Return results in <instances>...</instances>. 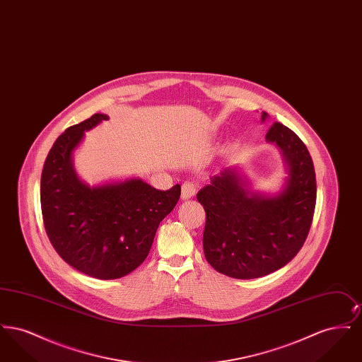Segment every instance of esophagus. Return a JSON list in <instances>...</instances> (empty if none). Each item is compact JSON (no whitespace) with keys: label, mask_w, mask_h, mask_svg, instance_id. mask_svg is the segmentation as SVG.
<instances>
[{"label":"esophagus","mask_w":362,"mask_h":362,"mask_svg":"<svg viewBox=\"0 0 362 362\" xmlns=\"http://www.w3.org/2000/svg\"><path fill=\"white\" fill-rule=\"evenodd\" d=\"M195 192H197V187H195V185L192 182L183 183V186H182V199L192 198L195 195Z\"/></svg>","instance_id":"obj_1"}]
</instances>
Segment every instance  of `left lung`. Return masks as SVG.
Instances as JSON below:
<instances>
[{
    "label": "left lung",
    "mask_w": 362,
    "mask_h": 362,
    "mask_svg": "<svg viewBox=\"0 0 362 362\" xmlns=\"http://www.w3.org/2000/svg\"><path fill=\"white\" fill-rule=\"evenodd\" d=\"M267 117L262 112V122ZM266 142L279 151L286 167L288 176L278 192L254 191L239 168H225L197 194L206 211V260L232 278L252 279L284 267L303 247L312 224L316 176L307 146L278 122Z\"/></svg>",
    "instance_id": "left-lung-1"
}]
</instances>
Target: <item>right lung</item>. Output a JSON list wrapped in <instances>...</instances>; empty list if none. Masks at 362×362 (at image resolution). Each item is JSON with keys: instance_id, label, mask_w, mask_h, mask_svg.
Segmentation results:
<instances>
[{"instance_id": "obj_1", "label": "right lung", "mask_w": 362, "mask_h": 362, "mask_svg": "<svg viewBox=\"0 0 362 362\" xmlns=\"http://www.w3.org/2000/svg\"><path fill=\"white\" fill-rule=\"evenodd\" d=\"M108 115L95 114L57 138L43 165L40 204L47 236L71 267L99 279L130 274L146 259L156 230L180 197V186L160 191L139 177L89 186L73 155Z\"/></svg>"}]
</instances>
